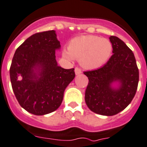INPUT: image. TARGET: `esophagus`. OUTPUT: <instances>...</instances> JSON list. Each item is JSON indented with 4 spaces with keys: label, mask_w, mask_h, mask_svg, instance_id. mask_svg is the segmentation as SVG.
<instances>
[{
    "label": "esophagus",
    "mask_w": 147,
    "mask_h": 147,
    "mask_svg": "<svg viewBox=\"0 0 147 147\" xmlns=\"http://www.w3.org/2000/svg\"><path fill=\"white\" fill-rule=\"evenodd\" d=\"M75 72H76V75H80V74L82 73V70H81V69L80 68H78L76 67V69H75Z\"/></svg>",
    "instance_id": "esophagus-1"
}]
</instances>
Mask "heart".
<instances>
[{
  "label": "heart",
  "mask_w": 147,
  "mask_h": 147,
  "mask_svg": "<svg viewBox=\"0 0 147 147\" xmlns=\"http://www.w3.org/2000/svg\"><path fill=\"white\" fill-rule=\"evenodd\" d=\"M113 52L112 43L95 35H83L70 41L69 48L63 50V57L69 60L79 59L82 67L95 69L103 65Z\"/></svg>",
  "instance_id": "obj_1"
}]
</instances>
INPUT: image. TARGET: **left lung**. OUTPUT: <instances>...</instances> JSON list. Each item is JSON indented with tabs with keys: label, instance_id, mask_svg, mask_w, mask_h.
<instances>
[{
	"label": "left lung",
	"instance_id": "obj_1",
	"mask_svg": "<svg viewBox=\"0 0 147 147\" xmlns=\"http://www.w3.org/2000/svg\"><path fill=\"white\" fill-rule=\"evenodd\" d=\"M109 40L113 54L108 62L98 69L84 72L89 80L86 104L94 113L107 116L116 115L131 103L139 82V70L131 50L118 37L110 36Z\"/></svg>",
	"mask_w": 147,
	"mask_h": 147
}]
</instances>
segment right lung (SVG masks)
<instances>
[{"label": "right lung", "mask_w": 147, "mask_h": 147, "mask_svg": "<svg viewBox=\"0 0 147 147\" xmlns=\"http://www.w3.org/2000/svg\"><path fill=\"white\" fill-rule=\"evenodd\" d=\"M60 47L56 32L51 30L32 34L16 51L9 69L12 88L20 106L32 114L57 110L76 76L74 69L57 64L55 52Z\"/></svg>", "instance_id": "obj_1"}]
</instances>
